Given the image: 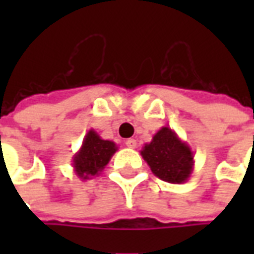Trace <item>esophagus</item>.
<instances>
[{
  "mask_svg": "<svg viewBox=\"0 0 254 254\" xmlns=\"http://www.w3.org/2000/svg\"><path fill=\"white\" fill-rule=\"evenodd\" d=\"M125 145H127V148L134 149L136 147H137V141H136L134 138H127V141H125Z\"/></svg>",
  "mask_w": 254,
  "mask_h": 254,
  "instance_id": "esophagus-1",
  "label": "esophagus"
}]
</instances>
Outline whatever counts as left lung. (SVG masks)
Instances as JSON below:
<instances>
[{"mask_svg": "<svg viewBox=\"0 0 254 254\" xmlns=\"http://www.w3.org/2000/svg\"><path fill=\"white\" fill-rule=\"evenodd\" d=\"M140 154L155 176L169 184L187 182L194 166L191 148L169 127H160Z\"/></svg>", "mask_w": 254, "mask_h": 254, "instance_id": "obj_1", "label": "left lung"}]
</instances>
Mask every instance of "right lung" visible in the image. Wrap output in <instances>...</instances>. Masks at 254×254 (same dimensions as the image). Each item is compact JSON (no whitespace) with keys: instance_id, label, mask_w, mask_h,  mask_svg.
<instances>
[{"instance_id":"right-lung-1","label":"right lung","mask_w":254,"mask_h":254,"mask_svg":"<svg viewBox=\"0 0 254 254\" xmlns=\"http://www.w3.org/2000/svg\"><path fill=\"white\" fill-rule=\"evenodd\" d=\"M118 147L114 141L103 140L94 129H89L84 136L83 144L73 155V170L81 180H91L99 176Z\"/></svg>"}]
</instances>
